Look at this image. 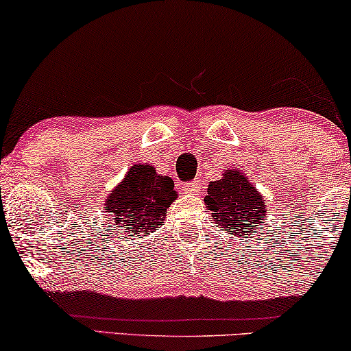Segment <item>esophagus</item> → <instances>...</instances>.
Wrapping results in <instances>:
<instances>
[{
	"label": "esophagus",
	"mask_w": 351,
	"mask_h": 351,
	"mask_svg": "<svg viewBox=\"0 0 351 351\" xmlns=\"http://www.w3.org/2000/svg\"><path fill=\"white\" fill-rule=\"evenodd\" d=\"M201 189H203V185H201V182H199V180H193V182H191V184H189V185L185 186L186 193H190V195L199 193Z\"/></svg>",
	"instance_id": "34e87169"
}]
</instances>
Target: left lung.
<instances>
[{
    "instance_id": "left-lung-1",
    "label": "left lung",
    "mask_w": 351,
    "mask_h": 351,
    "mask_svg": "<svg viewBox=\"0 0 351 351\" xmlns=\"http://www.w3.org/2000/svg\"><path fill=\"white\" fill-rule=\"evenodd\" d=\"M204 204L219 228L237 238L251 234L268 217L267 201L239 167H228L219 180L210 182Z\"/></svg>"
}]
</instances>
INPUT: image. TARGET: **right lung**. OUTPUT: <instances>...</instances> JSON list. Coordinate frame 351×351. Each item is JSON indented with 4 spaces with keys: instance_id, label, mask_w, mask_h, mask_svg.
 Segmentation results:
<instances>
[{
    "instance_id": "obj_1",
    "label": "right lung",
    "mask_w": 351,
    "mask_h": 351,
    "mask_svg": "<svg viewBox=\"0 0 351 351\" xmlns=\"http://www.w3.org/2000/svg\"><path fill=\"white\" fill-rule=\"evenodd\" d=\"M177 199L174 180L158 174L152 165L136 162L104 201L113 230L126 239L147 237L165 223L166 210Z\"/></svg>"
}]
</instances>
